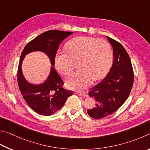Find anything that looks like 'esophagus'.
Masks as SVG:
<instances>
[{
  "label": "esophagus",
  "mask_w": 150,
  "mask_h": 150,
  "mask_svg": "<svg viewBox=\"0 0 150 150\" xmlns=\"http://www.w3.org/2000/svg\"><path fill=\"white\" fill-rule=\"evenodd\" d=\"M77 95L82 96V97H84V98L85 97H88V96L87 91H83V92H78Z\"/></svg>",
  "instance_id": "1"
}]
</instances>
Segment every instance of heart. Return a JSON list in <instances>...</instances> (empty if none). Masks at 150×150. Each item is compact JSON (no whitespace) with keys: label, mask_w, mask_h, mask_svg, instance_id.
<instances>
[{"label":"heart","mask_w":150,"mask_h":150,"mask_svg":"<svg viewBox=\"0 0 150 150\" xmlns=\"http://www.w3.org/2000/svg\"><path fill=\"white\" fill-rule=\"evenodd\" d=\"M66 51H57L54 66L60 74L67 76L74 69V61H77L80 70L67 80L68 87L82 90L94 80L103 78L112 62V51L108 42L93 37L78 36L65 44Z\"/></svg>","instance_id":"b5f03b06"}]
</instances>
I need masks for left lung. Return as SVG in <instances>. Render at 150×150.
<instances>
[{
  "label": "left lung",
  "instance_id": "obj_1",
  "mask_svg": "<svg viewBox=\"0 0 150 150\" xmlns=\"http://www.w3.org/2000/svg\"><path fill=\"white\" fill-rule=\"evenodd\" d=\"M113 49L114 60L106 77L90 89L88 95L96 101L87 112L91 117L100 119L117 111L127 100L132 90L134 72L130 57L119 42L107 36Z\"/></svg>",
  "mask_w": 150,
  "mask_h": 150
}]
</instances>
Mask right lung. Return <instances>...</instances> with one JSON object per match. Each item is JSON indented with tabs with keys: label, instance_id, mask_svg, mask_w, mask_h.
<instances>
[{
	"label": "right lung",
	"instance_id": "right-lung-1",
	"mask_svg": "<svg viewBox=\"0 0 150 150\" xmlns=\"http://www.w3.org/2000/svg\"><path fill=\"white\" fill-rule=\"evenodd\" d=\"M73 32L49 30L29 42L21 54L18 68V84L26 103L34 111L45 116L54 114L64 105L73 92L63 88L61 78L54 69V57L61 42ZM41 51L50 58L52 67L47 79L43 84L35 85L28 83L23 76L21 64L25 55L31 52Z\"/></svg>",
	"mask_w": 150,
	"mask_h": 150
}]
</instances>
